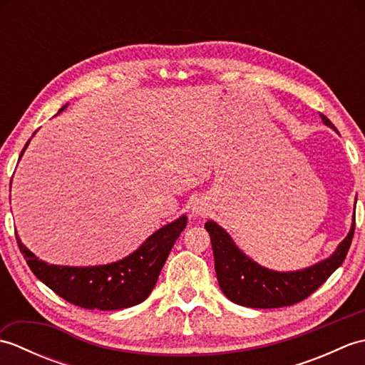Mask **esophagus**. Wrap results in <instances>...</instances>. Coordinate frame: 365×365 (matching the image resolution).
<instances>
[{
    "instance_id": "1",
    "label": "esophagus",
    "mask_w": 365,
    "mask_h": 365,
    "mask_svg": "<svg viewBox=\"0 0 365 365\" xmlns=\"http://www.w3.org/2000/svg\"><path fill=\"white\" fill-rule=\"evenodd\" d=\"M191 213H192V216H204L207 213V207L204 204L196 202L191 208Z\"/></svg>"
}]
</instances>
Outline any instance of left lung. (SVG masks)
<instances>
[{"instance_id": "left-lung-1", "label": "left lung", "mask_w": 365, "mask_h": 365, "mask_svg": "<svg viewBox=\"0 0 365 365\" xmlns=\"http://www.w3.org/2000/svg\"><path fill=\"white\" fill-rule=\"evenodd\" d=\"M320 115L324 125L334 128L327 115ZM205 229L210 234L216 277L222 293L240 306L273 309L306 299L342 265L354 235V216L348 235L328 259L298 271H274L262 267L240 250L220 224L210 220L205 222Z\"/></svg>"}]
</instances>
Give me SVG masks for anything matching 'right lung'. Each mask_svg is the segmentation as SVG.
Wrapping results in <instances>:
<instances>
[{
	"label": "right lung",
	"mask_w": 365,
	"mask_h": 365,
	"mask_svg": "<svg viewBox=\"0 0 365 365\" xmlns=\"http://www.w3.org/2000/svg\"><path fill=\"white\" fill-rule=\"evenodd\" d=\"M66 108L67 105L61 108L59 113ZM28 144L29 141L20 158ZM187 216L182 215L152 234L127 257L96 267L48 265L21 243L17 232L15 237L31 271L61 298L84 309L118 311L139 304L152 293L175 240L187 227Z\"/></svg>",
	"instance_id": "right-lung-1"
}]
</instances>
